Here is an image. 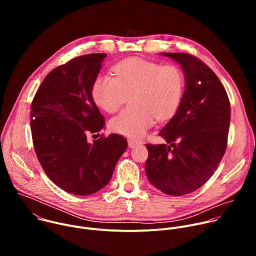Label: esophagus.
Instances as JSON below:
<instances>
[{"label": "esophagus", "instance_id": "1", "mask_svg": "<svg viewBox=\"0 0 256 256\" xmlns=\"http://www.w3.org/2000/svg\"><path fill=\"white\" fill-rule=\"evenodd\" d=\"M128 147H130V148H136V147H138V146H140V144H142L140 142L134 140H132V138H130V140H128Z\"/></svg>", "mask_w": 256, "mask_h": 256}]
</instances>
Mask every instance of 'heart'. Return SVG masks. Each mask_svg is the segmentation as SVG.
<instances>
[{
  "mask_svg": "<svg viewBox=\"0 0 256 256\" xmlns=\"http://www.w3.org/2000/svg\"><path fill=\"white\" fill-rule=\"evenodd\" d=\"M116 78L98 76L92 86V97L102 110L112 114L132 95L134 108L124 109L109 122L112 132L140 138L152 126L154 118H171L184 94V72L175 64H161L138 58L120 62L114 68Z\"/></svg>",
  "mask_w": 256,
  "mask_h": 256,
  "instance_id": "heart-1",
  "label": "heart"
}]
</instances>
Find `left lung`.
I'll return each mask as SVG.
<instances>
[{
	"label": "left lung",
	"mask_w": 256,
	"mask_h": 256,
	"mask_svg": "<svg viewBox=\"0 0 256 256\" xmlns=\"http://www.w3.org/2000/svg\"><path fill=\"white\" fill-rule=\"evenodd\" d=\"M162 54L181 66L186 90L175 116L158 134L170 144H146L144 171L156 188L180 196L202 188L220 164L231 109L221 81L200 60L182 52Z\"/></svg>",
	"instance_id": "left-lung-1"
}]
</instances>
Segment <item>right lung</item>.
<instances>
[{
    "mask_svg": "<svg viewBox=\"0 0 256 256\" xmlns=\"http://www.w3.org/2000/svg\"><path fill=\"white\" fill-rule=\"evenodd\" d=\"M106 54L75 58L52 70L36 92L30 112L34 150L48 178L62 190L89 196L110 181L128 140L112 134L89 142L105 120L92 86Z\"/></svg>",
    "mask_w": 256,
    "mask_h": 256,
    "instance_id": "add662e5",
    "label": "right lung"
}]
</instances>
